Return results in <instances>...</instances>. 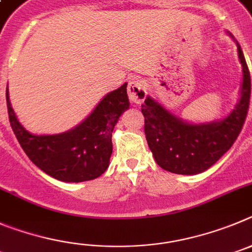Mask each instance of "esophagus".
<instances>
[{
  "label": "esophagus",
  "mask_w": 252,
  "mask_h": 252,
  "mask_svg": "<svg viewBox=\"0 0 252 252\" xmlns=\"http://www.w3.org/2000/svg\"><path fill=\"white\" fill-rule=\"evenodd\" d=\"M128 95L131 103L142 104L147 96L146 83L139 79H133L128 84Z\"/></svg>",
  "instance_id": "34e87169"
}]
</instances>
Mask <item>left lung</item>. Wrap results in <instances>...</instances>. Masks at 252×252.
Listing matches in <instances>:
<instances>
[{
  "mask_svg": "<svg viewBox=\"0 0 252 252\" xmlns=\"http://www.w3.org/2000/svg\"><path fill=\"white\" fill-rule=\"evenodd\" d=\"M237 51L244 71L241 98L236 109L223 121L188 124L149 96L142 104L147 142L160 168L177 174L201 173L214 165L237 139L248 117L251 95L250 71L239 45Z\"/></svg>",
  "mask_w": 252,
  "mask_h": 252,
  "instance_id": "1",
  "label": "left lung"
}]
</instances>
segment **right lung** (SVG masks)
Returning a JSON list of instances; mask_svg holds the SVG:
<instances>
[{"label":"right lung","instance_id":"obj_1","mask_svg":"<svg viewBox=\"0 0 252 252\" xmlns=\"http://www.w3.org/2000/svg\"><path fill=\"white\" fill-rule=\"evenodd\" d=\"M11 128L35 165L63 182H85L100 177L109 165L112 133L129 108L126 84L109 93L94 112L72 130L56 135H32L19 123L6 93Z\"/></svg>","mask_w":252,"mask_h":252}]
</instances>
